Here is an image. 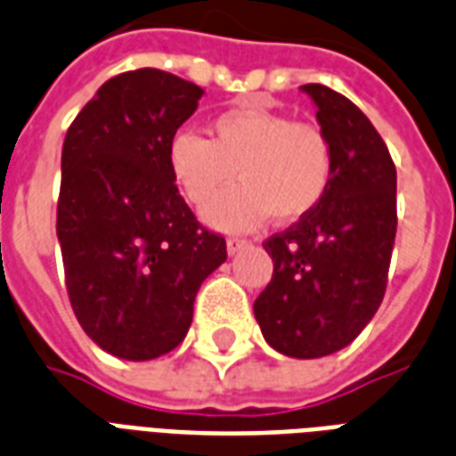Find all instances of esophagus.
Instances as JSON below:
<instances>
[{
    "instance_id": "esophagus-1",
    "label": "esophagus",
    "mask_w": 456,
    "mask_h": 456,
    "mask_svg": "<svg viewBox=\"0 0 456 456\" xmlns=\"http://www.w3.org/2000/svg\"><path fill=\"white\" fill-rule=\"evenodd\" d=\"M243 246H248V241H246V239H239V236H229V239H227V253H229V256H236V253L241 251Z\"/></svg>"
}]
</instances>
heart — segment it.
Listing matches in <instances>:
<instances>
[{"instance_id":"b5f03b06","label":"heart","mask_w":456,"mask_h":456,"mask_svg":"<svg viewBox=\"0 0 456 456\" xmlns=\"http://www.w3.org/2000/svg\"><path fill=\"white\" fill-rule=\"evenodd\" d=\"M210 138L179 131L169 141L174 182L205 205L236 173L242 183L203 210L222 232H246L267 217L297 222L328 196L335 155L321 126L263 107H234L210 121Z\"/></svg>"}]
</instances>
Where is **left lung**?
Instances as JSON below:
<instances>
[{
    "label": "left lung",
    "mask_w": 456,
    "mask_h": 456,
    "mask_svg": "<svg viewBox=\"0 0 456 456\" xmlns=\"http://www.w3.org/2000/svg\"><path fill=\"white\" fill-rule=\"evenodd\" d=\"M335 155L328 196L263 248L273 280L253 304L274 352L321 359L352 344L380 308L397 234V169L359 107L321 83L301 86Z\"/></svg>",
    "instance_id": "left-lung-1"
}]
</instances>
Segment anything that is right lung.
I'll return each instance as SVG.
<instances>
[{"instance_id": "right-lung-1", "label": "right lung", "mask_w": 456, "mask_h": 456, "mask_svg": "<svg viewBox=\"0 0 456 456\" xmlns=\"http://www.w3.org/2000/svg\"><path fill=\"white\" fill-rule=\"evenodd\" d=\"M203 88L159 69L110 78L61 148L57 239L66 291L93 342L151 361L183 342L193 301L227 260L174 183L169 141Z\"/></svg>"}]
</instances>
